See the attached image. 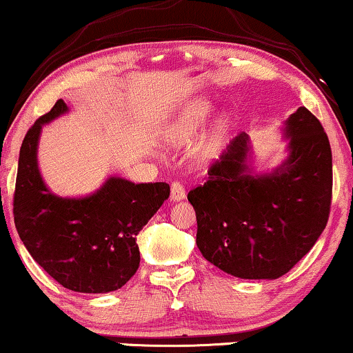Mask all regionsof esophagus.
<instances>
[{
    "mask_svg": "<svg viewBox=\"0 0 353 353\" xmlns=\"http://www.w3.org/2000/svg\"><path fill=\"white\" fill-rule=\"evenodd\" d=\"M185 199V189L181 182H172L171 184V200L172 202H181Z\"/></svg>",
    "mask_w": 353,
    "mask_h": 353,
    "instance_id": "1",
    "label": "esophagus"
}]
</instances>
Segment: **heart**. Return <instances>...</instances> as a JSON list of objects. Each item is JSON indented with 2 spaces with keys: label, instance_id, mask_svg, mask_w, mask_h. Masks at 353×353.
Instances as JSON below:
<instances>
[{
  "label": "heart",
  "instance_id": "1",
  "mask_svg": "<svg viewBox=\"0 0 353 353\" xmlns=\"http://www.w3.org/2000/svg\"><path fill=\"white\" fill-rule=\"evenodd\" d=\"M210 112V102L208 101H194L192 104L185 107L182 112L168 125L166 130H164V140L172 146H184L190 143L194 140V137L197 135V132L202 127L207 114ZM226 123L225 120H220L218 128L210 140L202 146V158L210 159L216 154L218 146H220V140L225 133Z\"/></svg>",
  "mask_w": 353,
  "mask_h": 353
}]
</instances>
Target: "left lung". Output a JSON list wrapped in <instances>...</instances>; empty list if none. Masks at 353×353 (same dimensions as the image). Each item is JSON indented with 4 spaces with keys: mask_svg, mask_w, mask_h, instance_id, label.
<instances>
[{
    "mask_svg": "<svg viewBox=\"0 0 353 353\" xmlns=\"http://www.w3.org/2000/svg\"><path fill=\"white\" fill-rule=\"evenodd\" d=\"M288 156L267 174L248 164L239 133L189 192L202 256L239 279L274 280L300 262L323 233L332 199V153L323 125L298 107L283 127Z\"/></svg>",
    "mask_w": 353,
    "mask_h": 353,
    "instance_id": "1",
    "label": "left lung"
}]
</instances>
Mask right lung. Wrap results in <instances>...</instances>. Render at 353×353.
<instances>
[{"label":"right lung","mask_w":353,"mask_h":353,"mask_svg":"<svg viewBox=\"0 0 353 353\" xmlns=\"http://www.w3.org/2000/svg\"><path fill=\"white\" fill-rule=\"evenodd\" d=\"M68 107L61 99L22 141L17 166L14 225L26 249L52 279L79 293L122 288L140 265L137 234L169 197L166 182L133 184L109 177L88 197H58L40 176L37 145L42 125Z\"/></svg>","instance_id":"add662e5"}]
</instances>
